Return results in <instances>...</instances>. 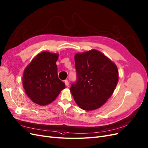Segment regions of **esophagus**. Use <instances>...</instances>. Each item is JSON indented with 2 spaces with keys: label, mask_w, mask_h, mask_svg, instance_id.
Returning <instances> with one entry per match:
<instances>
[{
  "label": "esophagus",
  "mask_w": 148,
  "mask_h": 148,
  "mask_svg": "<svg viewBox=\"0 0 148 148\" xmlns=\"http://www.w3.org/2000/svg\"><path fill=\"white\" fill-rule=\"evenodd\" d=\"M64 83H65L66 86H67V87H68V86H69V82H68V81L67 80L64 81Z\"/></svg>",
  "instance_id": "obj_1"
}]
</instances>
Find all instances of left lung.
I'll list each match as a JSON object with an SVG mask.
<instances>
[{
	"mask_svg": "<svg viewBox=\"0 0 148 148\" xmlns=\"http://www.w3.org/2000/svg\"><path fill=\"white\" fill-rule=\"evenodd\" d=\"M74 60L77 79L70 88L74 101L84 110L97 109L111 97L116 87L117 66L95 49L76 53Z\"/></svg>",
	"mask_w": 148,
	"mask_h": 148,
	"instance_id": "left-lung-1",
	"label": "left lung"
}]
</instances>
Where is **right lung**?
I'll return each mask as SVG.
<instances>
[{"instance_id": "right-lung-1", "label": "right lung", "mask_w": 148, "mask_h": 148, "mask_svg": "<svg viewBox=\"0 0 148 148\" xmlns=\"http://www.w3.org/2000/svg\"><path fill=\"white\" fill-rule=\"evenodd\" d=\"M59 54L43 51L36 56L24 70L23 85L32 102L45 106L53 102L65 84L58 79L56 64Z\"/></svg>"}]
</instances>
